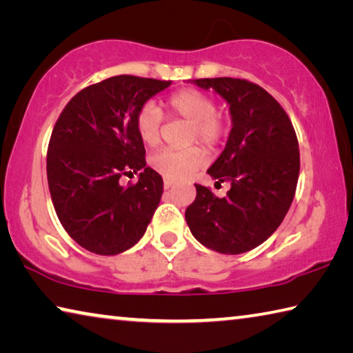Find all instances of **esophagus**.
I'll return each instance as SVG.
<instances>
[{
  "instance_id": "obj_1",
  "label": "esophagus",
  "mask_w": 353,
  "mask_h": 353,
  "mask_svg": "<svg viewBox=\"0 0 353 353\" xmlns=\"http://www.w3.org/2000/svg\"><path fill=\"white\" fill-rule=\"evenodd\" d=\"M174 185V181H171V179H163V187L168 190L170 187H172Z\"/></svg>"
}]
</instances>
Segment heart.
I'll list each match as a JSON object with an SVG mask.
<instances>
[{"mask_svg":"<svg viewBox=\"0 0 353 353\" xmlns=\"http://www.w3.org/2000/svg\"><path fill=\"white\" fill-rule=\"evenodd\" d=\"M172 115L181 117L191 123L190 143L201 141L207 148H216L223 143L227 134L225 119L216 112V101L213 97L196 90V88H182L171 93L166 98ZM135 130L139 139L146 146H155L160 141L163 113L154 103H145L135 113ZM205 163V152L199 146H193L183 151L163 149L149 157V165L154 171L165 179L179 181L187 179Z\"/></svg>","mask_w":353,"mask_h":353,"instance_id":"b5f03b06","label":"heart"}]
</instances>
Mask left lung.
Returning a JSON list of instances; mask_svg holds the SVG:
<instances>
[{
  "label": "left lung",
  "instance_id": "8db88e82",
  "mask_svg": "<svg viewBox=\"0 0 353 353\" xmlns=\"http://www.w3.org/2000/svg\"><path fill=\"white\" fill-rule=\"evenodd\" d=\"M230 107L229 140L208 174L229 182L224 198L196 183L185 210L191 234L205 248L236 255L260 246L282 224L294 199L301 157L290 117L265 88L246 79H194Z\"/></svg>",
  "mask_w": 353,
  "mask_h": 353
}]
</instances>
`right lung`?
I'll return each instance as SVG.
<instances>
[{
  "instance_id": "right-lung-1",
  "label": "right lung",
  "mask_w": 353,
  "mask_h": 353,
  "mask_svg": "<svg viewBox=\"0 0 353 353\" xmlns=\"http://www.w3.org/2000/svg\"><path fill=\"white\" fill-rule=\"evenodd\" d=\"M171 81L119 74L82 88L52 129L46 174L57 218L83 249L121 254L139 243L159 207L163 179L146 166L135 113ZM141 171L139 182L119 177Z\"/></svg>"
}]
</instances>
